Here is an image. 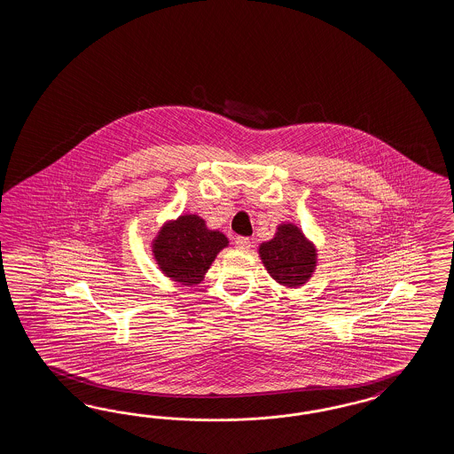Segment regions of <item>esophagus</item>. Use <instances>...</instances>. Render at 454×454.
<instances>
[{"instance_id":"1","label":"esophagus","mask_w":454,"mask_h":454,"mask_svg":"<svg viewBox=\"0 0 454 454\" xmlns=\"http://www.w3.org/2000/svg\"><path fill=\"white\" fill-rule=\"evenodd\" d=\"M234 245L238 249H243V251H247L251 247V241H249V238H245V236H238L236 239H234Z\"/></svg>"}]
</instances>
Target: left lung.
I'll use <instances>...</instances> for the list:
<instances>
[{
	"mask_svg": "<svg viewBox=\"0 0 454 454\" xmlns=\"http://www.w3.org/2000/svg\"><path fill=\"white\" fill-rule=\"evenodd\" d=\"M260 256L271 278L289 288L304 285L317 266V249L294 224H281L260 247Z\"/></svg>",
	"mask_w": 454,
	"mask_h": 454,
	"instance_id": "8db88e82",
	"label": "left lung"
}]
</instances>
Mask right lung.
<instances>
[{
    "label": "right lung",
    "instance_id": "obj_1",
    "mask_svg": "<svg viewBox=\"0 0 454 454\" xmlns=\"http://www.w3.org/2000/svg\"><path fill=\"white\" fill-rule=\"evenodd\" d=\"M224 247H228L224 234L207 230L205 221L196 215H184L160 231L153 253L166 276L184 285H196Z\"/></svg>",
    "mask_w": 454,
    "mask_h": 454
}]
</instances>
